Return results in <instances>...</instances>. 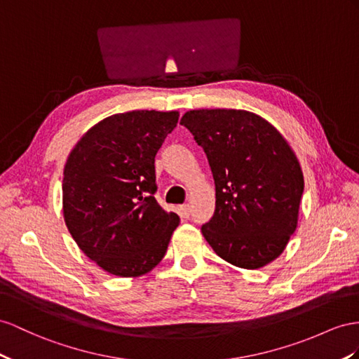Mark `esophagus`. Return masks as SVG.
Masks as SVG:
<instances>
[{
  "label": "esophagus",
  "instance_id": "34e87169",
  "mask_svg": "<svg viewBox=\"0 0 359 359\" xmlns=\"http://www.w3.org/2000/svg\"><path fill=\"white\" fill-rule=\"evenodd\" d=\"M179 212H180V217L182 218H188L189 214H191V206L189 205H182L179 208Z\"/></svg>",
  "mask_w": 359,
  "mask_h": 359
}]
</instances>
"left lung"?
Returning <instances> with one entry per match:
<instances>
[{
  "mask_svg": "<svg viewBox=\"0 0 359 359\" xmlns=\"http://www.w3.org/2000/svg\"><path fill=\"white\" fill-rule=\"evenodd\" d=\"M180 124L206 153L215 182V212L201 226L205 240L235 267L270 264L296 231L305 187L290 144L247 110H189Z\"/></svg>",
  "mask_w": 359,
  "mask_h": 359,
  "instance_id": "obj_1",
  "label": "left lung"
}]
</instances>
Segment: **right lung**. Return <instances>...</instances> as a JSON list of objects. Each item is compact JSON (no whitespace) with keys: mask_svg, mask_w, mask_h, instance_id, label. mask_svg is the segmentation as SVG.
I'll return each instance as SVG.
<instances>
[{"mask_svg":"<svg viewBox=\"0 0 359 359\" xmlns=\"http://www.w3.org/2000/svg\"><path fill=\"white\" fill-rule=\"evenodd\" d=\"M179 112L133 110L81 136L63 170V218L90 261L119 278L153 270L180 223L154 198V156Z\"/></svg>","mask_w":359,"mask_h":359,"instance_id":"obj_1","label":"right lung"}]
</instances>
